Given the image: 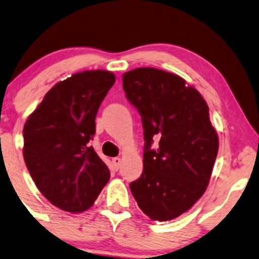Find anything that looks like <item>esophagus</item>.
<instances>
[{
  "mask_svg": "<svg viewBox=\"0 0 259 259\" xmlns=\"http://www.w3.org/2000/svg\"><path fill=\"white\" fill-rule=\"evenodd\" d=\"M120 162H122V161H120L119 157H113L112 158V164H113V167H115V169H117V170L119 169Z\"/></svg>",
  "mask_w": 259,
  "mask_h": 259,
  "instance_id": "1",
  "label": "esophagus"
}]
</instances>
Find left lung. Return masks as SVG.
Masks as SVG:
<instances>
[{
	"label": "left lung",
	"mask_w": 259,
	"mask_h": 259,
	"mask_svg": "<svg viewBox=\"0 0 259 259\" xmlns=\"http://www.w3.org/2000/svg\"><path fill=\"white\" fill-rule=\"evenodd\" d=\"M122 79L146 141L142 175L130 191L151 220L175 219L205 193L218 154L207 103L184 78L154 67L135 68ZM154 137L160 139L156 151L150 148Z\"/></svg>",
	"instance_id": "left-lung-1"
}]
</instances>
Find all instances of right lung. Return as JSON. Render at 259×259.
Masks as SVG:
<instances>
[{
	"label": "right lung",
	"mask_w": 259,
	"mask_h": 259,
	"mask_svg": "<svg viewBox=\"0 0 259 259\" xmlns=\"http://www.w3.org/2000/svg\"><path fill=\"white\" fill-rule=\"evenodd\" d=\"M112 72H78L57 82L23 126V158L51 204L70 213L89 209L110 170L94 148L96 115L115 84Z\"/></svg>",
	"instance_id": "add662e5"
}]
</instances>
